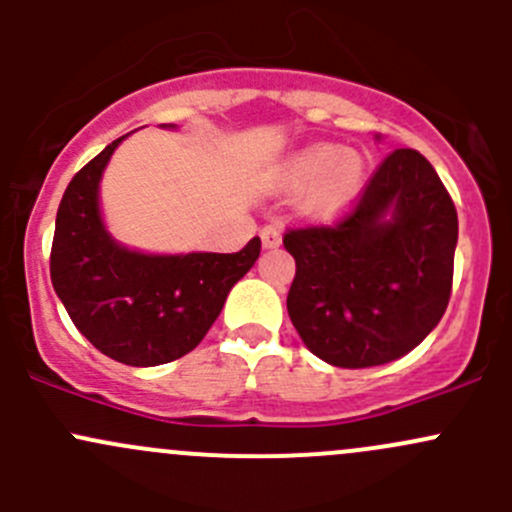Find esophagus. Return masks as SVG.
<instances>
[{
  "label": "esophagus",
  "mask_w": 512,
  "mask_h": 512,
  "mask_svg": "<svg viewBox=\"0 0 512 512\" xmlns=\"http://www.w3.org/2000/svg\"><path fill=\"white\" fill-rule=\"evenodd\" d=\"M260 237H262V247H267V250H270V247H277L282 242L280 227H275V225H265V227H262Z\"/></svg>",
  "instance_id": "34e87169"
}]
</instances>
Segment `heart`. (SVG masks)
<instances>
[{"mask_svg": "<svg viewBox=\"0 0 512 512\" xmlns=\"http://www.w3.org/2000/svg\"><path fill=\"white\" fill-rule=\"evenodd\" d=\"M272 185L301 190L299 208L309 220H334L359 198L364 185V160L354 151H339L334 143H317L282 160L272 170Z\"/></svg>", "mask_w": 512, "mask_h": 512, "instance_id": "heart-1", "label": "heart"}]
</instances>
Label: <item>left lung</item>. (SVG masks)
Listing matches in <instances>:
<instances>
[{"mask_svg":"<svg viewBox=\"0 0 512 512\" xmlns=\"http://www.w3.org/2000/svg\"><path fill=\"white\" fill-rule=\"evenodd\" d=\"M297 262L287 312L304 347L342 369L389 364L441 322L458 215L433 165L399 148L339 223L285 235Z\"/></svg>","mask_w":512,"mask_h":512,"instance_id":"8db88e82","label":"left lung"}]
</instances>
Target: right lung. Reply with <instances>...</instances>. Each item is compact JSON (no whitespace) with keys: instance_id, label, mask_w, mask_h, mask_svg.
<instances>
[{"instance_id":"obj_1","label":"right lung","mask_w":512,"mask_h":512,"mask_svg":"<svg viewBox=\"0 0 512 512\" xmlns=\"http://www.w3.org/2000/svg\"><path fill=\"white\" fill-rule=\"evenodd\" d=\"M123 138L89 160L61 198L51 285L98 352L128 366H158L203 342L230 289L260 257V237L232 255H151L113 240L101 218L98 185Z\"/></svg>"}]
</instances>
